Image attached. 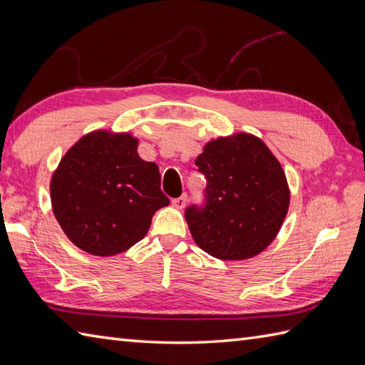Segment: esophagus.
Here are the masks:
<instances>
[{
	"mask_svg": "<svg viewBox=\"0 0 365 365\" xmlns=\"http://www.w3.org/2000/svg\"><path fill=\"white\" fill-rule=\"evenodd\" d=\"M187 199H188L187 195H182L180 197H175V199H173V205L175 208H180V210H182V208L187 205Z\"/></svg>",
	"mask_w": 365,
	"mask_h": 365,
	"instance_id": "obj_1",
	"label": "esophagus"
}]
</instances>
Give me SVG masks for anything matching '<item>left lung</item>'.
I'll use <instances>...</instances> for the list:
<instances>
[{
    "label": "left lung",
    "mask_w": 365,
    "mask_h": 365,
    "mask_svg": "<svg viewBox=\"0 0 365 365\" xmlns=\"http://www.w3.org/2000/svg\"><path fill=\"white\" fill-rule=\"evenodd\" d=\"M196 166L207 178L205 205L185 212L196 245L221 260L267 250L290 204L285 173L267 144L250 133L213 139Z\"/></svg>",
    "instance_id": "obj_1"
}]
</instances>
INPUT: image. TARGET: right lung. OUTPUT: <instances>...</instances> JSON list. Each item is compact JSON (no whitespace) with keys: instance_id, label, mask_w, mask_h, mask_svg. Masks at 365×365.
I'll list each match as a JSON object with an SVG mask.
<instances>
[{"instance_id":"1","label":"right lung","mask_w":365,"mask_h":365,"mask_svg":"<svg viewBox=\"0 0 365 365\" xmlns=\"http://www.w3.org/2000/svg\"><path fill=\"white\" fill-rule=\"evenodd\" d=\"M160 182L158 166L139 157L133 135L91 131L51 175L54 218L80 250L110 257L143 240L153 213L169 204Z\"/></svg>"}]
</instances>
